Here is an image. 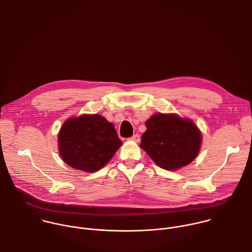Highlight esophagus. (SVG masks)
I'll return each instance as SVG.
<instances>
[{"mask_svg":"<svg viewBox=\"0 0 252 252\" xmlns=\"http://www.w3.org/2000/svg\"><path fill=\"white\" fill-rule=\"evenodd\" d=\"M132 141H134V142H139L140 141V136L138 135V134H135V135H133L131 138H130Z\"/></svg>","mask_w":252,"mask_h":252,"instance_id":"obj_1","label":"esophagus"}]
</instances>
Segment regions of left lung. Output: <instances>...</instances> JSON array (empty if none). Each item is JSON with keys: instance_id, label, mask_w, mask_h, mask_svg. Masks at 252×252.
<instances>
[{"instance_id": "left-lung-1", "label": "left lung", "mask_w": 252, "mask_h": 252, "mask_svg": "<svg viewBox=\"0 0 252 252\" xmlns=\"http://www.w3.org/2000/svg\"><path fill=\"white\" fill-rule=\"evenodd\" d=\"M146 126L141 148L159 167L175 170L198 155L202 136L191 120L158 113L146 121Z\"/></svg>"}]
</instances>
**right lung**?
<instances>
[{"label": "right lung", "instance_id": "add662e5", "mask_svg": "<svg viewBox=\"0 0 252 252\" xmlns=\"http://www.w3.org/2000/svg\"><path fill=\"white\" fill-rule=\"evenodd\" d=\"M58 141L63 160L87 172L103 167L122 145L113 124L98 114L68 119Z\"/></svg>", "mask_w": 252, "mask_h": 252}]
</instances>
